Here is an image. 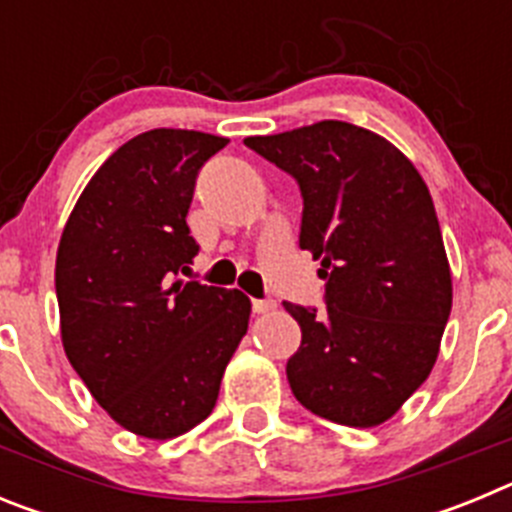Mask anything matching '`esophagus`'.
<instances>
[{
	"label": "esophagus",
	"instance_id": "obj_1",
	"mask_svg": "<svg viewBox=\"0 0 512 512\" xmlns=\"http://www.w3.org/2000/svg\"><path fill=\"white\" fill-rule=\"evenodd\" d=\"M253 312H259V315H266V312L277 310V302L274 300H253Z\"/></svg>",
	"mask_w": 512,
	"mask_h": 512
}]
</instances>
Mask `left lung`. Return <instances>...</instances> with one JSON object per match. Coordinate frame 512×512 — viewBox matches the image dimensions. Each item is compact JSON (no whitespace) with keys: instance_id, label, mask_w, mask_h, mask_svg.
Segmentation results:
<instances>
[{"instance_id":"left-lung-1","label":"left lung","mask_w":512,"mask_h":512,"mask_svg":"<svg viewBox=\"0 0 512 512\" xmlns=\"http://www.w3.org/2000/svg\"><path fill=\"white\" fill-rule=\"evenodd\" d=\"M243 143L297 179L300 248L325 279V312L284 302L302 330L289 387L333 423L390 420L431 374L451 312L449 259L423 176L390 140L341 120Z\"/></svg>"}]
</instances>
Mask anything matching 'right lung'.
<instances>
[{
    "label": "right lung",
    "instance_id": "1",
    "mask_svg": "<svg viewBox=\"0 0 512 512\" xmlns=\"http://www.w3.org/2000/svg\"><path fill=\"white\" fill-rule=\"evenodd\" d=\"M228 138L156 128L84 187L56 256L61 341L94 400L130 433L166 441L212 413L248 330L238 289L184 282L194 182Z\"/></svg>",
    "mask_w": 512,
    "mask_h": 512
}]
</instances>
